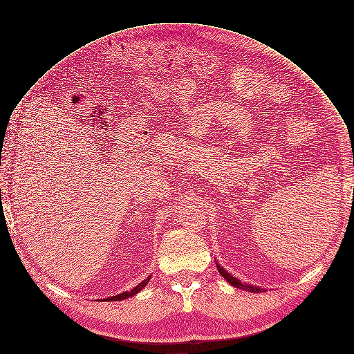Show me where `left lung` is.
I'll return each mask as SVG.
<instances>
[{
  "label": "left lung",
  "mask_w": 354,
  "mask_h": 354,
  "mask_svg": "<svg viewBox=\"0 0 354 354\" xmlns=\"http://www.w3.org/2000/svg\"><path fill=\"white\" fill-rule=\"evenodd\" d=\"M217 269H218V272H220V274L223 276V278L228 282V283H232L233 286H236V288H240V289H244V290H249V292H254V294H259V292H262V290H265V289H262V288H259V286H254V285H249V283H241L237 278H234V276H232L224 268H221L218 263H217Z\"/></svg>",
  "instance_id": "8db88e82"
}]
</instances>
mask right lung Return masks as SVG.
Listing matches in <instances>:
<instances>
[{
    "instance_id": "add662e5",
    "label": "right lung",
    "mask_w": 354,
    "mask_h": 354,
    "mask_svg": "<svg viewBox=\"0 0 354 354\" xmlns=\"http://www.w3.org/2000/svg\"><path fill=\"white\" fill-rule=\"evenodd\" d=\"M150 281V276L147 279H145L142 283H139L137 286H134L130 292H122V294H118V295H115V297H111V298H105L104 301H122V299H127V298H130V297H133V295H136V294H139V292L147 285V282Z\"/></svg>"
}]
</instances>
